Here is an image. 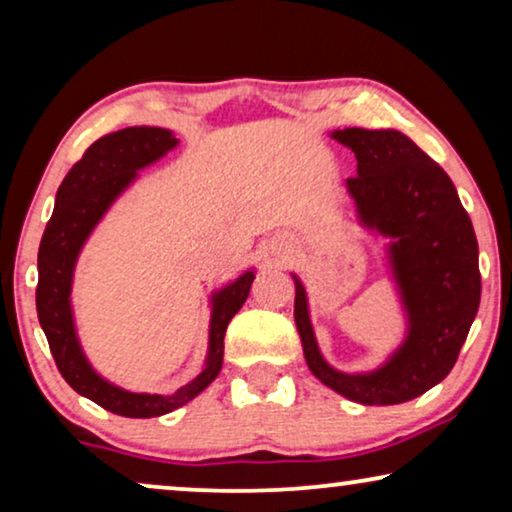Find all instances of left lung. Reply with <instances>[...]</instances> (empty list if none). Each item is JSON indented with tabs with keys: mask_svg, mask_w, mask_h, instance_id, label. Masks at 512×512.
<instances>
[{
	"mask_svg": "<svg viewBox=\"0 0 512 512\" xmlns=\"http://www.w3.org/2000/svg\"><path fill=\"white\" fill-rule=\"evenodd\" d=\"M354 151L356 177L347 179L356 219L389 237L384 258L405 314V338L384 363L366 373L333 368L321 354L307 291L298 275L293 319L307 368L361 405H396L436 387L457 363L480 305L478 240L443 167L398 130H333Z\"/></svg>",
	"mask_w": 512,
	"mask_h": 512,
	"instance_id": "obj_1",
	"label": "left lung"
}]
</instances>
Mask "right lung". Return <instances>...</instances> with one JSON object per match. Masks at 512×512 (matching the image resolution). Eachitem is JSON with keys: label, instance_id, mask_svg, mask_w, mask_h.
<instances>
[{"label": "right lung", "instance_id": "add662e5", "mask_svg": "<svg viewBox=\"0 0 512 512\" xmlns=\"http://www.w3.org/2000/svg\"><path fill=\"white\" fill-rule=\"evenodd\" d=\"M179 139L165 128H125L104 135L88 146L83 158L62 179L55 195V209L39 244V284L37 314L44 328L48 347L76 394L90 398L104 410L121 417H160L181 408L202 394L216 380L223 366V338L230 319L240 312L249 296L256 272L247 270L240 277L212 293V314H209V342L205 366L191 382L172 394H146L130 391L104 380L83 354L76 335L72 310L74 268L83 244L104 219L111 205L135 184L139 170L158 163L167 156Z\"/></svg>", "mask_w": 512, "mask_h": 512}]
</instances>
